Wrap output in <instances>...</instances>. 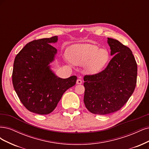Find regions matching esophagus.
<instances>
[{"label":"esophagus","instance_id":"obj_1","mask_svg":"<svg viewBox=\"0 0 149 149\" xmlns=\"http://www.w3.org/2000/svg\"><path fill=\"white\" fill-rule=\"evenodd\" d=\"M76 83H77V84H82V80H80V79H77Z\"/></svg>","mask_w":149,"mask_h":149}]
</instances>
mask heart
Listing matches in <instances>:
<instances>
[{"label":"heart","instance_id":"1","mask_svg":"<svg viewBox=\"0 0 149 149\" xmlns=\"http://www.w3.org/2000/svg\"><path fill=\"white\" fill-rule=\"evenodd\" d=\"M69 61L76 65H84L85 72L95 75L102 72L109 61L107 49L99 48L92 44H76L70 46L68 51Z\"/></svg>","mask_w":149,"mask_h":149}]
</instances>
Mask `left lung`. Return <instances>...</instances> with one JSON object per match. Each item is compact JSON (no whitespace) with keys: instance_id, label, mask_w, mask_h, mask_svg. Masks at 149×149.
<instances>
[{"instance_id":"1","label":"left lung","mask_w":149,"mask_h":149,"mask_svg":"<svg viewBox=\"0 0 149 149\" xmlns=\"http://www.w3.org/2000/svg\"><path fill=\"white\" fill-rule=\"evenodd\" d=\"M114 56L101 72L84 77V102L90 112L107 114L121 109L136 88L137 66L131 50L119 41L108 38Z\"/></svg>"}]
</instances>
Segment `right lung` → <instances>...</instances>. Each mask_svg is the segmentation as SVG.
Segmentation results:
<instances>
[{
	"mask_svg": "<svg viewBox=\"0 0 149 149\" xmlns=\"http://www.w3.org/2000/svg\"><path fill=\"white\" fill-rule=\"evenodd\" d=\"M57 40L58 37L53 36L30 42L14 61V89L24 107L32 113L49 114L65 91L75 85V75L62 79L51 69L57 50L51 44Z\"/></svg>",
	"mask_w": 149,
	"mask_h": 149,
	"instance_id": "1",
	"label": "right lung"
}]
</instances>
